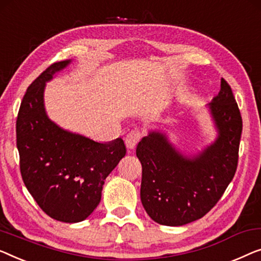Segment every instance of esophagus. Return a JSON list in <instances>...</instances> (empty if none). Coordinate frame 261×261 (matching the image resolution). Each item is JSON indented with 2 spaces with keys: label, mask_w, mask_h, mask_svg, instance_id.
<instances>
[{
  "label": "esophagus",
  "mask_w": 261,
  "mask_h": 261,
  "mask_svg": "<svg viewBox=\"0 0 261 261\" xmlns=\"http://www.w3.org/2000/svg\"><path fill=\"white\" fill-rule=\"evenodd\" d=\"M141 139V133L139 130H132L126 135L124 138V143H126V147L128 150H133L137 146V143Z\"/></svg>",
  "instance_id": "esophagus-1"
}]
</instances>
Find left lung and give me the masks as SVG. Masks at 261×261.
<instances>
[{
    "instance_id": "1",
    "label": "left lung",
    "mask_w": 261,
    "mask_h": 261,
    "mask_svg": "<svg viewBox=\"0 0 261 261\" xmlns=\"http://www.w3.org/2000/svg\"><path fill=\"white\" fill-rule=\"evenodd\" d=\"M207 107L217 138L200 152L185 155L160 130H150L138 143L137 156L142 165L140 196L158 224L182 226L202 218L236 174L243 120L224 79Z\"/></svg>"
}]
</instances>
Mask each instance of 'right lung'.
<instances>
[{"label":"right lung","mask_w":261,"mask_h":261,"mask_svg":"<svg viewBox=\"0 0 261 261\" xmlns=\"http://www.w3.org/2000/svg\"><path fill=\"white\" fill-rule=\"evenodd\" d=\"M71 60L53 63L28 87L16 121L23 182L37 205L55 220L84 221L101 200L106 177L126 155L121 138L97 142L63 129L44 108L46 84Z\"/></svg>","instance_id":"obj_1"}]
</instances>
